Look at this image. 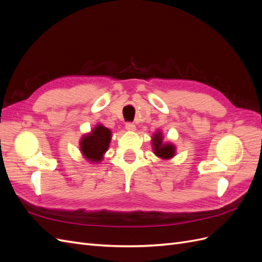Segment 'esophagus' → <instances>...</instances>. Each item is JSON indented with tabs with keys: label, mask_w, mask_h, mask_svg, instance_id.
Masks as SVG:
<instances>
[{
	"label": "esophagus",
	"mask_w": 262,
	"mask_h": 262,
	"mask_svg": "<svg viewBox=\"0 0 262 262\" xmlns=\"http://www.w3.org/2000/svg\"><path fill=\"white\" fill-rule=\"evenodd\" d=\"M125 129L128 131H136V125L131 122H128V123H125Z\"/></svg>",
	"instance_id": "34e87169"
}]
</instances>
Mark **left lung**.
<instances>
[{"mask_svg":"<svg viewBox=\"0 0 262 262\" xmlns=\"http://www.w3.org/2000/svg\"><path fill=\"white\" fill-rule=\"evenodd\" d=\"M164 138L162 132H155L152 137V146L154 149V154L162 160H169L176 154V147L171 143H164Z\"/></svg>","mask_w":262,"mask_h":262,"instance_id":"1","label":"left lung"}]
</instances>
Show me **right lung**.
<instances>
[{
  "instance_id": "right-lung-1",
  "label": "right lung",
  "mask_w": 262,
  "mask_h": 262,
  "mask_svg": "<svg viewBox=\"0 0 262 262\" xmlns=\"http://www.w3.org/2000/svg\"><path fill=\"white\" fill-rule=\"evenodd\" d=\"M110 140L112 131L102 124H97L91 133L85 134L80 142L83 156L92 163H99L107 152Z\"/></svg>"
}]
</instances>
